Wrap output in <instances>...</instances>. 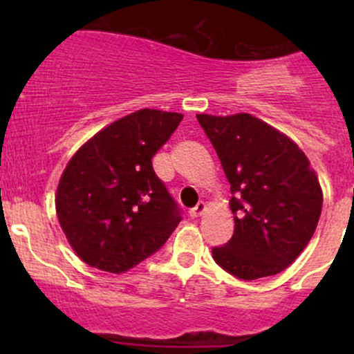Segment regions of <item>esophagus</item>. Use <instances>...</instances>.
Returning a JSON list of instances; mask_svg holds the SVG:
<instances>
[{"instance_id": "obj_1", "label": "esophagus", "mask_w": 354, "mask_h": 354, "mask_svg": "<svg viewBox=\"0 0 354 354\" xmlns=\"http://www.w3.org/2000/svg\"><path fill=\"white\" fill-rule=\"evenodd\" d=\"M203 210H205V203L198 202L197 205L194 207V209H190V217H198V216H202Z\"/></svg>"}]
</instances>
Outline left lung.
<instances>
[{
	"mask_svg": "<svg viewBox=\"0 0 354 354\" xmlns=\"http://www.w3.org/2000/svg\"><path fill=\"white\" fill-rule=\"evenodd\" d=\"M231 185L233 238L212 257L238 279L284 270L312 240L322 212L319 176L305 152L248 113L197 114Z\"/></svg>",
	"mask_w": 354,
	"mask_h": 354,
	"instance_id": "left-lung-1",
	"label": "left lung"
}]
</instances>
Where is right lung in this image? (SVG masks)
I'll return each mask as SVG.
<instances>
[{
    "instance_id": "1",
    "label": "right lung",
    "mask_w": 354,
    "mask_h": 354,
    "mask_svg": "<svg viewBox=\"0 0 354 354\" xmlns=\"http://www.w3.org/2000/svg\"><path fill=\"white\" fill-rule=\"evenodd\" d=\"M183 114L138 109L88 138L68 160L56 216L73 252L99 270L123 274L156 253L181 217L152 157Z\"/></svg>"
}]
</instances>
